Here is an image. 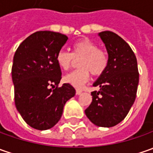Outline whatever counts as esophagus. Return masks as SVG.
<instances>
[{"instance_id":"34e87169","label":"esophagus","mask_w":153,"mask_h":153,"mask_svg":"<svg viewBox=\"0 0 153 153\" xmlns=\"http://www.w3.org/2000/svg\"><path fill=\"white\" fill-rule=\"evenodd\" d=\"M82 93L81 90H76V95H80Z\"/></svg>"}]
</instances>
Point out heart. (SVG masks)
I'll return each mask as SVG.
<instances>
[{
    "instance_id": "heart-1",
    "label": "heart",
    "mask_w": 153,
    "mask_h": 153,
    "mask_svg": "<svg viewBox=\"0 0 153 153\" xmlns=\"http://www.w3.org/2000/svg\"><path fill=\"white\" fill-rule=\"evenodd\" d=\"M56 62L62 70L67 71L78 62V70L72 72L63 78L64 82L75 88H81L89 79L90 74L101 76L109 64L108 52L99 48L97 44L84 38L73 45L72 52L61 50L56 54Z\"/></svg>"
}]
</instances>
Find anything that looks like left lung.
Segmentation results:
<instances>
[{
	"mask_svg": "<svg viewBox=\"0 0 153 153\" xmlns=\"http://www.w3.org/2000/svg\"><path fill=\"white\" fill-rule=\"evenodd\" d=\"M109 55L107 70L93 84L92 102L85 109L87 118L99 127H113L127 116L139 84L137 60L126 41L111 31L99 33Z\"/></svg>",
	"mask_w": 153,
	"mask_h": 153,
	"instance_id": "left-lung-1",
	"label": "left lung"
}]
</instances>
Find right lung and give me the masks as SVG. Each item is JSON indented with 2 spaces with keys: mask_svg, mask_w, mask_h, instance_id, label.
Returning a JSON list of instances; mask_svg holds the SVG:
<instances>
[{
  "mask_svg": "<svg viewBox=\"0 0 153 153\" xmlns=\"http://www.w3.org/2000/svg\"><path fill=\"white\" fill-rule=\"evenodd\" d=\"M65 34L37 31L20 44L13 57L12 77L15 106L30 127L51 129L62 117L68 100L75 95L62 79L56 54L68 40Z\"/></svg>",
  "mask_w": 153,
  "mask_h": 153,
  "instance_id": "add662e5",
  "label": "right lung"
}]
</instances>
